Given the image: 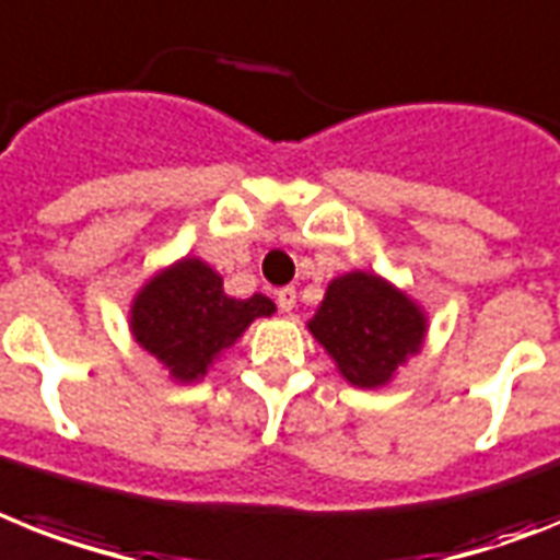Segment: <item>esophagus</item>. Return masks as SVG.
Returning <instances> with one entry per match:
<instances>
[{
    "label": "esophagus",
    "instance_id": "obj_1",
    "mask_svg": "<svg viewBox=\"0 0 560 560\" xmlns=\"http://www.w3.org/2000/svg\"><path fill=\"white\" fill-rule=\"evenodd\" d=\"M294 303H298V291L291 289V285H283V289L277 291V306H280V312H291Z\"/></svg>",
    "mask_w": 560,
    "mask_h": 560
}]
</instances>
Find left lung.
I'll list each match as a JSON object with an SVG mask.
<instances>
[{
    "label": "left lung",
    "mask_w": 560,
    "mask_h": 560,
    "mask_svg": "<svg viewBox=\"0 0 560 560\" xmlns=\"http://www.w3.org/2000/svg\"><path fill=\"white\" fill-rule=\"evenodd\" d=\"M314 340L358 389H377L427 337V314L406 291L369 271L335 277L308 320Z\"/></svg>",
    "instance_id": "8db88e82"
}]
</instances>
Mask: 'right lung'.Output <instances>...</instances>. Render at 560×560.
Returning a JSON list of instances; mask_svg holds the SVG:
<instances>
[{
  "label": "right lung",
  "mask_w": 560,
  "mask_h": 560,
  "mask_svg": "<svg viewBox=\"0 0 560 560\" xmlns=\"http://www.w3.org/2000/svg\"><path fill=\"white\" fill-rule=\"evenodd\" d=\"M275 303L266 294L229 298L223 277L197 257H183L156 271L131 303V331L174 381L194 383L208 366L237 343L257 317H271Z\"/></svg>",
  "instance_id": "1"
}]
</instances>
